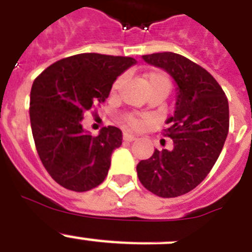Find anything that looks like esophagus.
Here are the masks:
<instances>
[{"label":"esophagus","instance_id":"esophagus-1","mask_svg":"<svg viewBox=\"0 0 252 252\" xmlns=\"http://www.w3.org/2000/svg\"><path fill=\"white\" fill-rule=\"evenodd\" d=\"M123 139H124V141H126V142H132V141H135L137 138H135V135L129 134V133H124Z\"/></svg>","mask_w":252,"mask_h":252}]
</instances>
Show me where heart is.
Here are the masks:
<instances>
[{
  "label": "heart",
  "mask_w": 252,
  "mask_h": 252,
  "mask_svg": "<svg viewBox=\"0 0 252 252\" xmlns=\"http://www.w3.org/2000/svg\"><path fill=\"white\" fill-rule=\"evenodd\" d=\"M144 81H146V85H147L148 91H153V90H158V91H163V93L167 95L170 89H171V82H170V78L166 76L163 72L159 71H150L147 73H144ZM123 84V77H119L113 85V89H111V93L115 94L119 90V87ZM126 126L129 128L137 129L142 126V122L135 118L129 117L126 119Z\"/></svg>",
  "instance_id": "obj_1"
}]
</instances>
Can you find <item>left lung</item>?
Here are the masks:
<instances>
[{
  "label": "left lung",
  "mask_w": 252,
  "mask_h": 252,
  "mask_svg": "<svg viewBox=\"0 0 252 252\" xmlns=\"http://www.w3.org/2000/svg\"><path fill=\"white\" fill-rule=\"evenodd\" d=\"M167 72L178 86L176 104L163 135L170 150H155L137 165L144 188L161 198L187 194L205 179L220 155L229 126L228 100L208 71L172 52L142 56Z\"/></svg>",
  "instance_id": "left-lung-1"
}]
</instances>
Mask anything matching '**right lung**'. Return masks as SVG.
Here are the masks:
<instances>
[{
  "instance_id": "add662e5",
  "label": "right lung",
  "mask_w": 252,
  "mask_h": 252,
  "mask_svg": "<svg viewBox=\"0 0 252 252\" xmlns=\"http://www.w3.org/2000/svg\"><path fill=\"white\" fill-rule=\"evenodd\" d=\"M135 63L132 57L82 53L53 63L32 82L35 147L45 170L65 189L87 191L106 178L111 153L122 146V130L105 126L93 137L82 119L108 99L114 81Z\"/></svg>"
}]
</instances>
